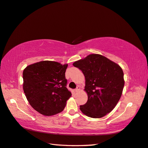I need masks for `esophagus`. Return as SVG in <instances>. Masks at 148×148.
<instances>
[{
    "mask_svg": "<svg viewBox=\"0 0 148 148\" xmlns=\"http://www.w3.org/2000/svg\"><path fill=\"white\" fill-rule=\"evenodd\" d=\"M80 90V86H77V87L75 88V92H79Z\"/></svg>",
    "mask_w": 148,
    "mask_h": 148,
    "instance_id": "34e87169",
    "label": "esophagus"
}]
</instances>
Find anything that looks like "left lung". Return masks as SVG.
I'll list each match as a JSON object with an SVG mask.
<instances>
[{
	"mask_svg": "<svg viewBox=\"0 0 148 148\" xmlns=\"http://www.w3.org/2000/svg\"><path fill=\"white\" fill-rule=\"evenodd\" d=\"M73 65L85 78L87 103L80 110L85 115L99 119L110 113L119 101L124 87L123 72L119 64L103 56L92 54Z\"/></svg>",
	"mask_w": 148,
	"mask_h": 148,
	"instance_id": "obj_1",
	"label": "left lung"
}]
</instances>
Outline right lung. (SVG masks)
Segmentation results:
<instances>
[{
    "label": "right lung",
    "mask_w": 148,
    "mask_h": 148,
    "mask_svg": "<svg viewBox=\"0 0 148 148\" xmlns=\"http://www.w3.org/2000/svg\"><path fill=\"white\" fill-rule=\"evenodd\" d=\"M68 64L42 61L28 66L23 72V90L31 106L44 116L63 111L71 96L66 88Z\"/></svg>",
    "instance_id": "right-lung-1"
}]
</instances>
